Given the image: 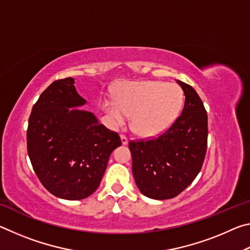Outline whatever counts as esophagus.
<instances>
[{
	"label": "esophagus",
	"instance_id": "34e87169",
	"mask_svg": "<svg viewBox=\"0 0 250 250\" xmlns=\"http://www.w3.org/2000/svg\"><path fill=\"white\" fill-rule=\"evenodd\" d=\"M120 138H121V142H122V145H128V138H126V135H125V134H121L120 135Z\"/></svg>",
	"mask_w": 250,
	"mask_h": 250
}]
</instances>
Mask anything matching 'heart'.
<instances>
[{
	"label": "heart",
	"instance_id": "1",
	"mask_svg": "<svg viewBox=\"0 0 250 250\" xmlns=\"http://www.w3.org/2000/svg\"><path fill=\"white\" fill-rule=\"evenodd\" d=\"M183 91L175 83L163 82H129L122 83L117 98H105L103 109L115 124H124L132 115L131 128L143 137L160 134L179 116Z\"/></svg>",
	"mask_w": 250,
	"mask_h": 250
}]
</instances>
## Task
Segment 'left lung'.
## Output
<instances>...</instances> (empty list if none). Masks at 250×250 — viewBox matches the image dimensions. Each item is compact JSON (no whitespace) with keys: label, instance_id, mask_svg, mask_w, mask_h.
I'll use <instances>...</instances> for the list:
<instances>
[{"label":"left lung","instance_id":"8db88e82","mask_svg":"<svg viewBox=\"0 0 250 250\" xmlns=\"http://www.w3.org/2000/svg\"><path fill=\"white\" fill-rule=\"evenodd\" d=\"M177 83L185 95L182 115L158 137L129 142L135 184L153 200H168L183 192L200 173L206 154L204 104L193 87Z\"/></svg>","mask_w":250,"mask_h":250}]
</instances>
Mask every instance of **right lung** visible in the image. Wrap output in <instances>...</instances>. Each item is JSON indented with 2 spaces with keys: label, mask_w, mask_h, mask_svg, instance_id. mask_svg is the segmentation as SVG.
<instances>
[{
  "label": "right lung",
  "mask_w": 250,
  "mask_h": 250,
  "mask_svg": "<svg viewBox=\"0 0 250 250\" xmlns=\"http://www.w3.org/2000/svg\"><path fill=\"white\" fill-rule=\"evenodd\" d=\"M75 80H55L33 105L27 126V153L44 188L64 200L91 195L103 179L109 156L121 139L94 113L69 109L86 104Z\"/></svg>",
  "instance_id": "right-lung-1"
}]
</instances>
